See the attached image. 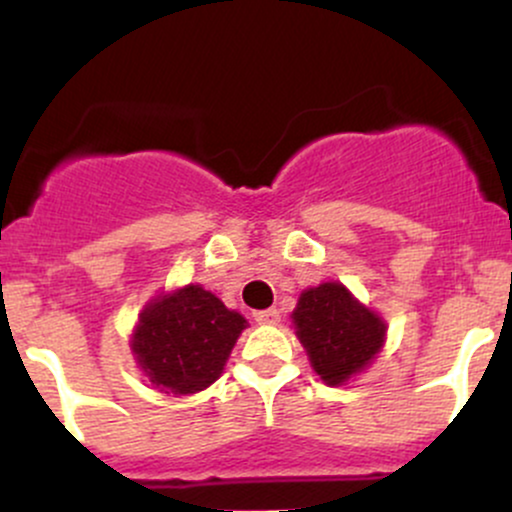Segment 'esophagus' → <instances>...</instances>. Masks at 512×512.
I'll list each match as a JSON object with an SVG mask.
<instances>
[{"label": "esophagus", "mask_w": 512, "mask_h": 512, "mask_svg": "<svg viewBox=\"0 0 512 512\" xmlns=\"http://www.w3.org/2000/svg\"><path fill=\"white\" fill-rule=\"evenodd\" d=\"M252 317H255V322H260V325H279V313H276L274 308L257 310V313H252Z\"/></svg>", "instance_id": "obj_1"}]
</instances>
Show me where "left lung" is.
Listing matches in <instances>:
<instances>
[{
    "label": "left lung",
    "instance_id": "left-lung-1",
    "mask_svg": "<svg viewBox=\"0 0 512 512\" xmlns=\"http://www.w3.org/2000/svg\"><path fill=\"white\" fill-rule=\"evenodd\" d=\"M293 330L325 385H346L383 351L387 322L342 281H322L298 296Z\"/></svg>",
    "mask_w": 512,
    "mask_h": 512
}]
</instances>
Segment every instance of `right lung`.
Segmentation results:
<instances>
[{
  "instance_id": "right-lung-1",
  "label": "right lung",
  "mask_w": 512,
  "mask_h": 512,
  "mask_svg": "<svg viewBox=\"0 0 512 512\" xmlns=\"http://www.w3.org/2000/svg\"><path fill=\"white\" fill-rule=\"evenodd\" d=\"M248 320L226 308L202 284H187L151 298L139 313L129 349L156 390L185 397L221 378Z\"/></svg>"
}]
</instances>
